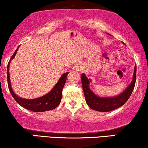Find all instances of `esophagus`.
<instances>
[{"label": "esophagus", "instance_id": "obj_1", "mask_svg": "<svg viewBox=\"0 0 148 148\" xmlns=\"http://www.w3.org/2000/svg\"><path fill=\"white\" fill-rule=\"evenodd\" d=\"M75 69L77 71H82L83 69V66H82V64H78L77 66H76Z\"/></svg>", "mask_w": 148, "mask_h": 148}]
</instances>
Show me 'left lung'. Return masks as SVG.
<instances>
[{
  "label": "left lung",
  "instance_id": "left-lung-1",
  "mask_svg": "<svg viewBox=\"0 0 148 148\" xmlns=\"http://www.w3.org/2000/svg\"><path fill=\"white\" fill-rule=\"evenodd\" d=\"M135 82H136V65L135 66L132 82L126 88V90L122 92V94L115 97L100 98L96 96L90 89L89 85L91 82V80L88 79L84 73L82 74L83 90H84L87 104L93 110L99 111V112H109V111H112L122 106L128 100L129 97L132 94L135 85Z\"/></svg>",
  "mask_w": 148,
  "mask_h": 148
}]
</instances>
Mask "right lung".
Here are the masks:
<instances>
[{"label": "right lung", "instance_id": "right-lung-1", "mask_svg": "<svg viewBox=\"0 0 148 148\" xmlns=\"http://www.w3.org/2000/svg\"><path fill=\"white\" fill-rule=\"evenodd\" d=\"M19 47L17 48V50H15V52L12 55L11 59H10L9 63L7 64L8 87H9V90L11 92V96L13 97V98L19 105H21V106L27 109V110L33 111V112H40L53 110L58 106V104L60 103V101H61L62 89H63L64 84H65L66 77H67L69 72L62 75L57 84L54 86L52 90L49 93H48L47 94L44 95V96L40 97V98L29 99H29L20 98L14 93L13 89L11 88L9 75L10 62H11V60L15 56V54L17 53Z\"/></svg>", "mask_w": 148, "mask_h": 148}]
</instances>
